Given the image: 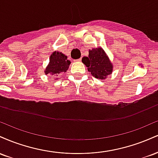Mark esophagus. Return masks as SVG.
<instances>
[{"label": "esophagus", "instance_id": "esophagus-1", "mask_svg": "<svg viewBox=\"0 0 158 158\" xmlns=\"http://www.w3.org/2000/svg\"><path fill=\"white\" fill-rule=\"evenodd\" d=\"M81 61V59H78L76 60V61Z\"/></svg>", "mask_w": 158, "mask_h": 158}]
</instances>
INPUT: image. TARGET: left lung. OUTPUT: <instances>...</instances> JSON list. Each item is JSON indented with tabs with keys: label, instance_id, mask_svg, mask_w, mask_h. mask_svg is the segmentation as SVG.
I'll use <instances>...</instances> for the list:
<instances>
[{
	"label": "left lung",
	"instance_id": "obj_1",
	"mask_svg": "<svg viewBox=\"0 0 158 158\" xmlns=\"http://www.w3.org/2000/svg\"><path fill=\"white\" fill-rule=\"evenodd\" d=\"M81 61L90 74L97 79H106L113 71V64L102 48L90 50L88 56L83 57Z\"/></svg>",
	"mask_w": 158,
	"mask_h": 158
}]
</instances>
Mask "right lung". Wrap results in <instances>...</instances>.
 Segmentation results:
<instances>
[{"label":"right lung","instance_id":"obj_1","mask_svg":"<svg viewBox=\"0 0 158 158\" xmlns=\"http://www.w3.org/2000/svg\"><path fill=\"white\" fill-rule=\"evenodd\" d=\"M68 57L60 52L54 51L50 57V62L44 70L45 74L52 76H58V74L65 73L68 70L70 61L68 60ZM58 79V78H56Z\"/></svg>","mask_w":158,"mask_h":158}]
</instances>
